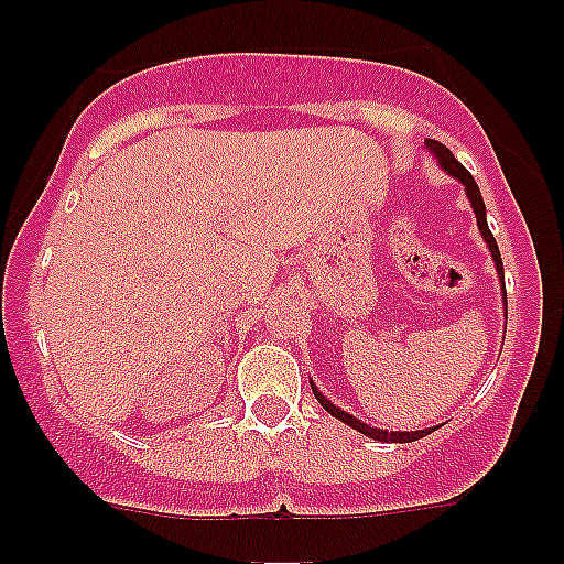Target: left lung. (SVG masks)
Segmentation results:
<instances>
[{"label":"left lung","instance_id":"1","mask_svg":"<svg viewBox=\"0 0 564 564\" xmlns=\"http://www.w3.org/2000/svg\"><path fill=\"white\" fill-rule=\"evenodd\" d=\"M424 145L430 148L432 153H435L437 161H440V166H443L445 172L453 174V177H456V180H462L464 191H467V196H469V200H471V209H475L477 228H480L482 238H485V243H488L490 254H494V260H496V273H498V278H501V283H503V262H501V251H498V243H496L494 232H490V228H488V219H485V200H482V196H480V187H477L475 177H471V174H469L467 170H464V164H458L456 156H453V153L448 151V148L443 145V142H437V140H426ZM503 296H507V291H503ZM310 387H313V392H315V398H318V403H321L323 408H326V411L332 413V416L339 419V422L349 424V426H352V430H358L360 435H368V437H373V440H381V443H413V440H419V437L430 435V432H435V430H437V426H430V430H416V432H387V430H377V426H368V424H364V422H360V419H355L352 413L341 411V408H336V405L332 403V400L323 398V394L318 392V387H315L313 381H310Z\"/></svg>","mask_w":564,"mask_h":564}]
</instances>
